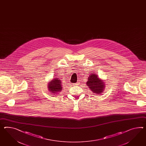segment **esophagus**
Returning a JSON list of instances; mask_svg holds the SVG:
<instances>
[{"label":"esophagus","instance_id":"1","mask_svg":"<svg viewBox=\"0 0 146 146\" xmlns=\"http://www.w3.org/2000/svg\"><path fill=\"white\" fill-rule=\"evenodd\" d=\"M72 85H73V86H77V85H78V83H74V84H73Z\"/></svg>","mask_w":146,"mask_h":146}]
</instances>
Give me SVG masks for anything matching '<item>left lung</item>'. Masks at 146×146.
Segmentation results:
<instances>
[{"instance_id":"left-lung-1","label":"left lung","mask_w":146,"mask_h":146,"mask_svg":"<svg viewBox=\"0 0 146 146\" xmlns=\"http://www.w3.org/2000/svg\"><path fill=\"white\" fill-rule=\"evenodd\" d=\"M87 85L88 86L90 90L97 94L102 93L105 86L104 82L100 80L97 77V75L94 74H92L90 77H88Z\"/></svg>"}]
</instances>
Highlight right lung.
<instances>
[{"instance_id": "1", "label": "right lung", "mask_w": 146, "mask_h": 146, "mask_svg": "<svg viewBox=\"0 0 146 146\" xmlns=\"http://www.w3.org/2000/svg\"><path fill=\"white\" fill-rule=\"evenodd\" d=\"M59 78L53 79L52 82H49L48 85V88L49 91L53 93H56L57 92H60L62 90V87L61 82Z\"/></svg>"}]
</instances>
